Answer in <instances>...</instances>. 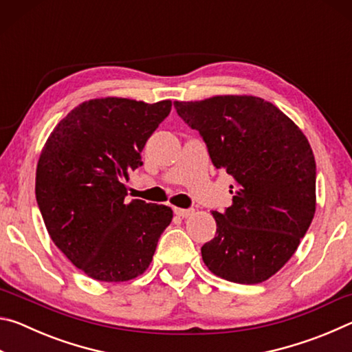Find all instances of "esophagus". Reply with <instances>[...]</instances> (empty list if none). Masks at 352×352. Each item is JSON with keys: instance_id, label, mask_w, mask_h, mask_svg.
Returning <instances> with one entry per match:
<instances>
[{"instance_id": "esophagus-1", "label": "esophagus", "mask_w": 352, "mask_h": 352, "mask_svg": "<svg viewBox=\"0 0 352 352\" xmlns=\"http://www.w3.org/2000/svg\"><path fill=\"white\" fill-rule=\"evenodd\" d=\"M174 212L177 214L178 217L186 219V217H189V216H192L194 210H184V208H174Z\"/></svg>"}]
</instances>
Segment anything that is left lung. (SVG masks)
Returning a JSON list of instances; mask_svg holds the SVG:
<instances>
[{
	"label": "left lung",
	"mask_w": 352,
	"mask_h": 352,
	"mask_svg": "<svg viewBox=\"0 0 352 352\" xmlns=\"http://www.w3.org/2000/svg\"><path fill=\"white\" fill-rule=\"evenodd\" d=\"M197 130L211 162L234 178L233 205L214 211L217 231L201 247L214 275L258 284L283 269L315 214L317 168L305 133L256 96H214L174 102Z\"/></svg>",
	"instance_id": "obj_1"
}]
</instances>
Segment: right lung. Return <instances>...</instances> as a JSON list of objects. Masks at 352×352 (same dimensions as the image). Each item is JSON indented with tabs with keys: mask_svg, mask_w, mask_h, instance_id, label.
<instances>
[{
	"mask_svg": "<svg viewBox=\"0 0 352 352\" xmlns=\"http://www.w3.org/2000/svg\"><path fill=\"white\" fill-rule=\"evenodd\" d=\"M170 100L91 99L65 116L40 153L35 197L52 242L77 269L104 283L129 281L151 265L172 220L164 205L126 200L129 172Z\"/></svg>",
	"mask_w": 352,
	"mask_h": 352,
	"instance_id": "right-lung-1",
	"label": "right lung"
}]
</instances>
